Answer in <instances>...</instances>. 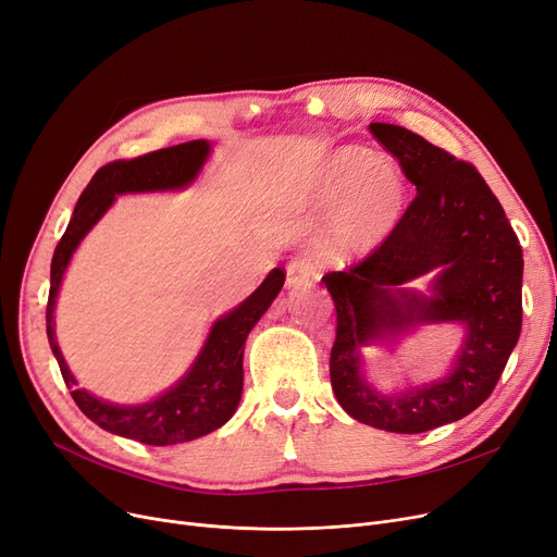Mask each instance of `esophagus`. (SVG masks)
Returning <instances> with one entry per match:
<instances>
[{
  "label": "esophagus",
  "mask_w": 557,
  "mask_h": 557,
  "mask_svg": "<svg viewBox=\"0 0 557 557\" xmlns=\"http://www.w3.org/2000/svg\"><path fill=\"white\" fill-rule=\"evenodd\" d=\"M313 275H317V269L309 259H296L286 265V286L288 288H298L311 284Z\"/></svg>",
  "instance_id": "1"
}]
</instances>
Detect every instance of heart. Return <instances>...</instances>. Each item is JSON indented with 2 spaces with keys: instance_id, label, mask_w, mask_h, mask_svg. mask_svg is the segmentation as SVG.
<instances>
[{
  "instance_id": "b5f03b06",
  "label": "heart",
  "mask_w": 557,
  "mask_h": 557,
  "mask_svg": "<svg viewBox=\"0 0 557 557\" xmlns=\"http://www.w3.org/2000/svg\"><path fill=\"white\" fill-rule=\"evenodd\" d=\"M400 165L364 148H338L321 165L313 205L325 213V248L342 259H364L389 238L405 211Z\"/></svg>"
}]
</instances>
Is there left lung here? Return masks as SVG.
<instances>
[{
	"label": "left lung",
	"mask_w": 557,
	"mask_h": 557,
	"mask_svg": "<svg viewBox=\"0 0 557 557\" xmlns=\"http://www.w3.org/2000/svg\"><path fill=\"white\" fill-rule=\"evenodd\" d=\"M417 186L396 232L350 271L323 277L336 307L332 392L359 423L419 434L465 419L490 398L521 334L523 255L487 182L467 161L398 125L371 123ZM430 274L421 295L406 282ZM466 330L454 364L437 381L377 393L360 350L393 349L423 324Z\"/></svg>",
	"instance_id": "1"
}]
</instances>
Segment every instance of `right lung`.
Masks as SVG:
<instances>
[{"instance_id": "add662e5", "label": "right lung", "mask_w": 557, "mask_h": 557, "mask_svg": "<svg viewBox=\"0 0 557 557\" xmlns=\"http://www.w3.org/2000/svg\"><path fill=\"white\" fill-rule=\"evenodd\" d=\"M211 154L209 140H188L173 148L143 154L132 161H113L100 168L84 188L72 211L65 234L52 257L50 300H47V338L59 361L61 375L77 407L102 430L148 446H173L193 442L225 425L244 392V348L250 330L263 317L284 286V271L273 269L244 302L211 323L205 344L188 371L157 398L138 405H117L77 389V377L57 342L54 307L61 282L86 234L100 223L117 196L125 193H163L190 186L202 173Z\"/></svg>"}]
</instances>
